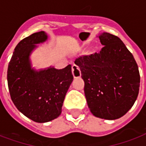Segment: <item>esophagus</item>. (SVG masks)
<instances>
[{
  "label": "esophagus",
  "instance_id": "1",
  "mask_svg": "<svg viewBox=\"0 0 146 146\" xmlns=\"http://www.w3.org/2000/svg\"><path fill=\"white\" fill-rule=\"evenodd\" d=\"M72 72H73V75L74 76V78H78V77H80V76H81L80 70L76 65L74 64L72 66Z\"/></svg>",
  "mask_w": 146,
  "mask_h": 146
}]
</instances>
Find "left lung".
<instances>
[{
    "mask_svg": "<svg viewBox=\"0 0 146 146\" xmlns=\"http://www.w3.org/2000/svg\"><path fill=\"white\" fill-rule=\"evenodd\" d=\"M100 52L75 60L84 81V94L95 117L115 120L133 106L139 91L138 65L119 38L108 32L99 35Z\"/></svg>",
    "mask_w": 146,
    "mask_h": 146,
    "instance_id": "left-lung-1",
    "label": "left lung"
}]
</instances>
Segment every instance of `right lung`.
<instances>
[{
	"instance_id": "obj_1",
	"label": "right lung",
	"mask_w": 146,
	"mask_h": 146,
	"mask_svg": "<svg viewBox=\"0 0 146 146\" xmlns=\"http://www.w3.org/2000/svg\"><path fill=\"white\" fill-rule=\"evenodd\" d=\"M48 39L44 31L33 33L18 43L7 68V84L13 103L18 111L35 122L45 123L60 115L70 84L71 65L62 70L50 66L32 68L30 56L37 44Z\"/></svg>"
}]
</instances>
